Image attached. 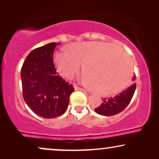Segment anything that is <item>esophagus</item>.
Instances as JSON below:
<instances>
[{
    "label": "esophagus",
    "instance_id": "1",
    "mask_svg": "<svg viewBox=\"0 0 159 159\" xmlns=\"http://www.w3.org/2000/svg\"><path fill=\"white\" fill-rule=\"evenodd\" d=\"M74 88L75 90H84L83 88H81V87H78L77 85H74Z\"/></svg>",
    "mask_w": 159,
    "mask_h": 159
}]
</instances>
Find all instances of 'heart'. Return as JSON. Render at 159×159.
Instances as JSON below:
<instances>
[{
  "label": "heart",
  "mask_w": 159,
  "mask_h": 159,
  "mask_svg": "<svg viewBox=\"0 0 159 159\" xmlns=\"http://www.w3.org/2000/svg\"><path fill=\"white\" fill-rule=\"evenodd\" d=\"M67 52H57L54 55L58 72L66 78H72L84 65L82 82L99 94L120 92L132 77L130 57L114 44L96 41L75 43L69 45Z\"/></svg>",
  "instance_id": "1"
}]
</instances>
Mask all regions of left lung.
I'll return each mask as SVG.
<instances>
[{"label":"left lung","instance_id":"8db88e82","mask_svg":"<svg viewBox=\"0 0 159 159\" xmlns=\"http://www.w3.org/2000/svg\"><path fill=\"white\" fill-rule=\"evenodd\" d=\"M132 81H135V75L132 78ZM136 89V83L129 86L116 96L111 98H105L103 102L99 107L95 108V111L103 116H113L123 111L131 102Z\"/></svg>","mask_w":159,"mask_h":159}]
</instances>
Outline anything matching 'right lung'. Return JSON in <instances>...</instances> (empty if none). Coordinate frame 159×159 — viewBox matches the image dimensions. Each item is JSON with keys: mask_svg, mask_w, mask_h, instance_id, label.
Returning a JSON list of instances; mask_svg holds the SVG:
<instances>
[{"mask_svg": "<svg viewBox=\"0 0 159 159\" xmlns=\"http://www.w3.org/2000/svg\"><path fill=\"white\" fill-rule=\"evenodd\" d=\"M57 43L35 48L27 55L21 70L23 98L38 116L55 118L68 107L73 86L57 72L53 54Z\"/></svg>", "mask_w": 159, "mask_h": 159, "instance_id": "add662e5", "label": "right lung"}]
</instances>
